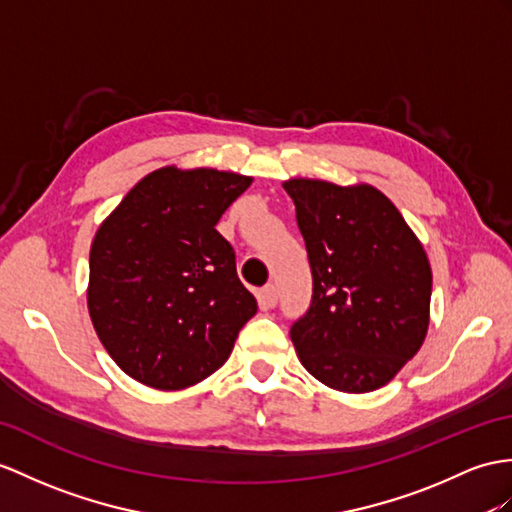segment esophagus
I'll list each match as a JSON object with an SVG mask.
<instances>
[{
    "label": "esophagus",
    "mask_w": 512,
    "mask_h": 512,
    "mask_svg": "<svg viewBox=\"0 0 512 512\" xmlns=\"http://www.w3.org/2000/svg\"><path fill=\"white\" fill-rule=\"evenodd\" d=\"M278 304V289L273 284H267L263 291H260V306L273 308Z\"/></svg>",
    "instance_id": "obj_1"
}]
</instances>
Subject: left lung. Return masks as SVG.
<instances>
[{
  "label": "left lung",
  "instance_id": "obj_1",
  "mask_svg": "<svg viewBox=\"0 0 512 512\" xmlns=\"http://www.w3.org/2000/svg\"><path fill=\"white\" fill-rule=\"evenodd\" d=\"M313 302L291 328L310 376L343 393L391 382L428 334L432 269L400 210L371 184L293 178Z\"/></svg>",
  "mask_w": 512,
  "mask_h": 512
}]
</instances>
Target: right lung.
I'll use <instances>...</instances> for the list:
<instances>
[{
	"label": "right lung",
	"mask_w": 512,
	"mask_h": 512,
	"mask_svg": "<svg viewBox=\"0 0 512 512\" xmlns=\"http://www.w3.org/2000/svg\"><path fill=\"white\" fill-rule=\"evenodd\" d=\"M252 178L162 167L136 182L91 245L86 304L99 341L130 378L180 391L226 363L256 315L217 221Z\"/></svg>",
	"instance_id": "right-lung-1"
}]
</instances>
